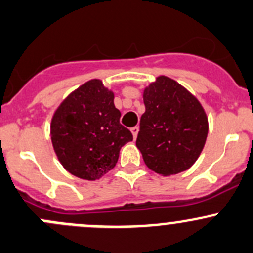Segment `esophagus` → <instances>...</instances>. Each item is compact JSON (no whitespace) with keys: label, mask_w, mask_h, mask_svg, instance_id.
<instances>
[{"label":"esophagus","mask_w":253,"mask_h":253,"mask_svg":"<svg viewBox=\"0 0 253 253\" xmlns=\"http://www.w3.org/2000/svg\"><path fill=\"white\" fill-rule=\"evenodd\" d=\"M131 132H132V136H134V139H136V136H137V132H139V126H132L131 129Z\"/></svg>","instance_id":"34e87169"}]
</instances>
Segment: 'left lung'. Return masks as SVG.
I'll return each instance as SVG.
<instances>
[{
    "label": "left lung",
    "mask_w": 253,
    "mask_h": 253,
    "mask_svg": "<svg viewBox=\"0 0 253 253\" xmlns=\"http://www.w3.org/2000/svg\"><path fill=\"white\" fill-rule=\"evenodd\" d=\"M145 113L136 146L150 169L169 176L188 169L201 155L208 118L198 99L166 76L144 91Z\"/></svg>",
    "instance_id": "8db88e82"
}]
</instances>
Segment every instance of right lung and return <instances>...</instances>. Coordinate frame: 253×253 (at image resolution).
I'll list each match as a JSON object with an SVG mask.
<instances>
[{"label": "right lung", "mask_w": 253, "mask_h": 253, "mask_svg": "<svg viewBox=\"0 0 253 253\" xmlns=\"http://www.w3.org/2000/svg\"><path fill=\"white\" fill-rule=\"evenodd\" d=\"M113 99L101 80H91L72 92L52 117L55 154L79 178L96 181L104 176L116 166L121 147L132 140Z\"/></svg>", "instance_id": "add662e5"}]
</instances>
